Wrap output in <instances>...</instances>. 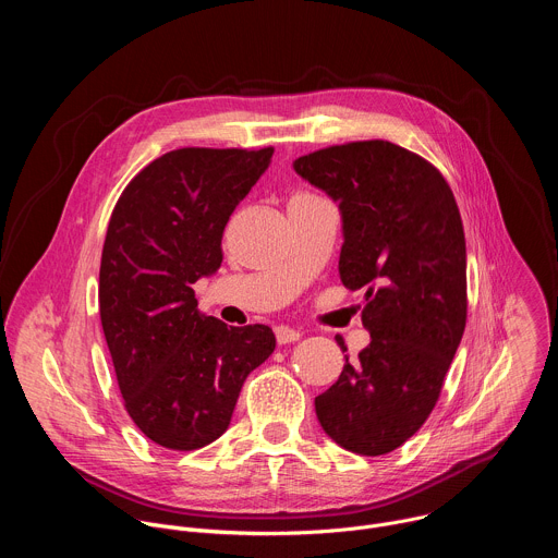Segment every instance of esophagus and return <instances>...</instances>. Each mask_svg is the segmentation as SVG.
<instances>
[{
	"label": "esophagus",
	"mask_w": 558,
	"mask_h": 558,
	"mask_svg": "<svg viewBox=\"0 0 558 558\" xmlns=\"http://www.w3.org/2000/svg\"><path fill=\"white\" fill-rule=\"evenodd\" d=\"M302 338V333L298 329H291V327H276V340L278 344H291V342H298Z\"/></svg>",
	"instance_id": "1"
}]
</instances>
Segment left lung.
I'll return each instance as SVG.
<instances>
[{
    "instance_id": "8db88e82",
    "label": "left lung",
    "mask_w": 558,
    "mask_h": 558,
    "mask_svg": "<svg viewBox=\"0 0 558 558\" xmlns=\"http://www.w3.org/2000/svg\"><path fill=\"white\" fill-rule=\"evenodd\" d=\"M293 170L340 207V278L366 289L371 344L315 397V415L342 448H400L433 413L465 329V235L441 172L388 141L311 151ZM338 340V338H336ZM347 351L344 340H338Z\"/></svg>"
}]
</instances>
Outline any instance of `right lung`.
<instances>
[{
	"label": "right lung",
	"instance_id": "1",
	"mask_svg": "<svg viewBox=\"0 0 558 558\" xmlns=\"http://www.w3.org/2000/svg\"><path fill=\"white\" fill-rule=\"evenodd\" d=\"M274 147H181L119 196L101 254L99 313L125 411L170 450L218 439L247 375L276 349L265 325L227 327L192 284L222 263V231Z\"/></svg>",
	"mask_w": 558,
	"mask_h": 558
}]
</instances>
